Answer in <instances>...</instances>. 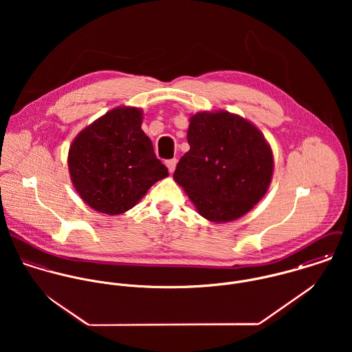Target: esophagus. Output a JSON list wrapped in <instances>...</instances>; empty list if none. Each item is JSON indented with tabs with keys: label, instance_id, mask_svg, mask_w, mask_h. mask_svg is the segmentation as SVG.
Wrapping results in <instances>:
<instances>
[{
	"label": "esophagus",
	"instance_id": "34e87169",
	"mask_svg": "<svg viewBox=\"0 0 352 352\" xmlns=\"http://www.w3.org/2000/svg\"><path fill=\"white\" fill-rule=\"evenodd\" d=\"M176 164H177V160H176V158H172V160H168V161H165V165L168 166V170H169L170 173L175 170V168H176Z\"/></svg>",
	"mask_w": 352,
	"mask_h": 352
}]
</instances>
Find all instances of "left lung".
I'll list each match as a JSON object with an SVG mask.
<instances>
[{
    "mask_svg": "<svg viewBox=\"0 0 352 352\" xmlns=\"http://www.w3.org/2000/svg\"><path fill=\"white\" fill-rule=\"evenodd\" d=\"M187 140L190 151L173 179L201 217L229 222L264 197L272 177V151L252 123L226 111L195 113Z\"/></svg>",
    "mask_w": 352,
    "mask_h": 352,
    "instance_id": "1",
    "label": "left lung"
}]
</instances>
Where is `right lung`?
Listing matches in <instances>:
<instances>
[{
  "mask_svg": "<svg viewBox=\"0 0 352 352\" xmlns=\"http://www.w3.org/2000/svg\"><path fill=\"white\" fill-rule=\"evenodd\" d=\"M142 111L119 107L82 130L69 151L74 188L94 210L118 215L168 176L141 129Z\"/></svg>",
  "mask_w": 352,
  "mask_h": 352,
  "instance_id": "right-lung-1",
  "label": "right lung"
}]
</instances>
